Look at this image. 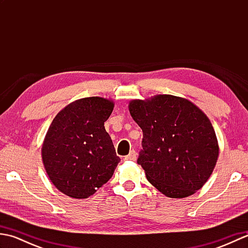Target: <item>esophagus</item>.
<instances>
[{"instance_id": "esophagus-1", "label": "esophagus", "mask_w": 248, "mask_h": 248, "mask_svg": "<svg viewBox=\"0 0 248 248\" xmlns=\"http://www.w3.org/2000/svg\"><path fill=\"white\" fill-rule=\"evenodd\" d=\"M136 152L134 151V150H132L130 152V154L124 157V160H127V161H135L136 160Z\"/></svg>"}]
</instances>
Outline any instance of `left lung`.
I'll list each match as a JSON object with an SVG mask.
<instances>
[{
	"label": "left lung",
	"instance_id": "obj_1",
	"mask_svg": "<svg viewBox=\"0 0 248 248\" xmlns=\"http://www.w3.org/2000/svg\"><path fill=\"white\" fill-rule=\"evenodd\" d=\"M129 110L143 130L138 163L147 180L170 198L187 197L202 188L219 152L207 115L187 99L171 94L132 100Z\"/></svg>",
	"mask_w": 248,
	"mask_h": 248
}]
</instances>
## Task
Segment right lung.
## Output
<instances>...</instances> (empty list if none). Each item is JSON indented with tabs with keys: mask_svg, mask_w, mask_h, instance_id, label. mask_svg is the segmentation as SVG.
<instances>
[{
	"mask_svg": "<svg viewBox=\"0 0 248 248\" xmlns=\"http://www.w3.org/2000/svg\"><path fill=\"white\" fill-rule=\"evenodd\" d=\"M114 102L101 97L68 104L50 124L41 148L51 182L67 196L88 198L112 178L120 162L104 123Z\"/></svg>",
	"mask_w": 248,
	"mask_h": 248,
	"instance_id": "right-lung-1",
	"label": "right lung"
}]
</instances>
